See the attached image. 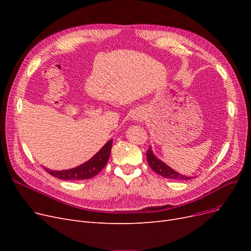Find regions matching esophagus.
Wrapping results in <instances>:
<instances>
[{
    "instance_id": "esophagus-1",
    "label": "esophagus",
    "mask_w": 251,
    "mask_h": 251,
    "mask_svg": "<svg viewBox=\"0 0 251 251\" xmlns=\"http://www.w3.org/2000/svg\"><path fill=\"white\" fill-rule=\"evenodd\" d=\"M134 118H135V119H136V120H140V119H141V118H142V116H141V115H140V114H136V115H135V117H134Z\"/></svg>"
}]
</instances>
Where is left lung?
Returning a JSON list of instances; mask_svg holds the SVG:
<instances>
[{"label": "left lung", "mask_w": 251, "mask_h": 251, "mask_svg": "<svg viewBox=\"0 0 251 251\" xmlns=\"http://www.w3.org/2000/svg\"><path fill=\"white\" fill-rule=\"evenodd\" d=\"M148 163L150 167L154 171L156 174H159L167 179H174V180H189L191 177H187L185 175H181L174 171L172 168H170L168 165H166L164 162H162L160 159L153 154L151 148L149 149L147 152Z\"/></svg>", "instance_id": "8db88e82"}]
</instances>
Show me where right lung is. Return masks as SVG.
Here are the masks:
<instances>
[{"label": "right lung", "mask_w": 251, "mask_h": 251, "mask_svg": "<svg viewBox=\"0 0 251 251\" xmlns=\"http://www.w3.org/2000/svg\"><path fill=\"white\" fill-rule=\"evenodd\" d=\"M113 146V140H109L104 146L91 157L90 160L85 162L84 164H81L73 169L69 170H62V171H54L45 168L47 172L61 180H85L90 179L98 175L100 171L103 169V167L107 165L111 150Z\"/></svg>", "instance_id": "right-lung-1"}]
</instances>
